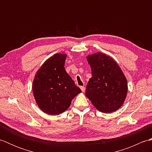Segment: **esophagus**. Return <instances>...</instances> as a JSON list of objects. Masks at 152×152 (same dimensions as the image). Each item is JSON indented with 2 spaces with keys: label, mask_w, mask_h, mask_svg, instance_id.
<instances>
[{
  "label": "esophagus",
  "mask_w": 152,
  "mask_h": 152,
  "mask_svg": "<svg viewBox=\"0 0 152 152\" xmlns=\"http://www.w3.org/2000/svg\"><path fill=\"white\" fill-rule=\"evenodd\" d=\"M80 89H81L82 92L85 91V87L84 86H81V87H80Z\"/></svg>",
  "instance_id": "obj_1"
}]
</instances>
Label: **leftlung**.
<instances>
[{"label":"left lung","mask_w":152,"mask_h":152,"mask_svg":"<svg viewBox=\"0 0 152 152\" xmlns=\"http://www.w3.org/2000/svg\"><path fill=\"white\" fill-rule=\"evenodd\" d=\"M92 77L86 96L99 111L112 113L124 104L128 92L127 81L118 63L110 56L96 52L86 57Z\"/></svg>","instance_id":"left-lung-1"}]
</instances>
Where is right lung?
Masks as SVG:
<instances>
[{
    "label": "right lung",
    "instance_id": "add662e5",
    "mask_svg": "<svg viewBox=\"0 0 152 152\" xmlns=\"http://www.w3.org/2000/svg\"><path fill=\"white\" fill-rule=\"evenodd\" d=\"M67 55L56 53L45 61L35 74L33 93L38 107L46 114L59 115L82 93L64 69Z\"/></svg>",
    "mask_w": 152,
    "mask_h": 152
}]
</instances>
